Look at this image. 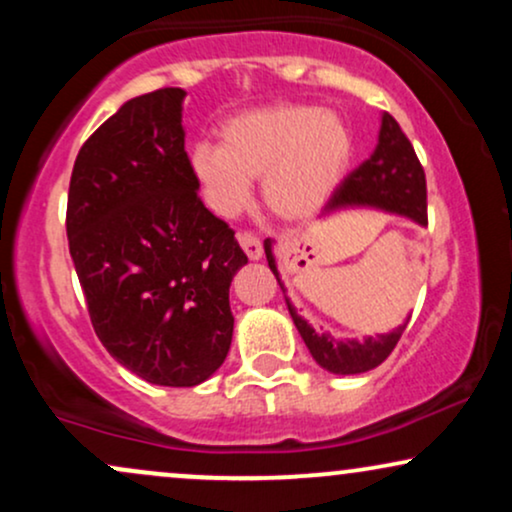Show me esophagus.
<instances>
[{
    "label": "esophagus",
    "instance_id": "1",
    "mask_svg": "<svg viewBox=\"0 0 512 512\" xmlns=\"http://www.w3.org/2000/svg\"><path fill=\"white\" fill-rule=\"evenodd\" d=\"M238 243H240V248L245 250V255L250 257V260H260L262 257V252H264V248H262V240L255 236V233H240L238 236Z\"/></svg>",
    "mask_w": 512,
    "mask_h": 512
}]
</instances>
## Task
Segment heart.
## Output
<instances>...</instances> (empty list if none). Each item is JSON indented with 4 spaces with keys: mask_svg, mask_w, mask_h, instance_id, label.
<instances>
[{
    "mask_svg": "<svg viewBox=\"0 0 512 512\" xmlns=\"http://www.w3.org/2000/svg\"><path fill=\"white\" fill-rule=\"evenodd\" d=\"M354 156V134L339 115L310 103H269L228 117L221 144L197 142L187 156L207 207L236 216L262 178V202L274 216L303 221L320 211Z\"/></svg>",
    "mask_w": 512,
    "mask_h": 512,
    "instance_id": "obj_1",
    "label": "heart"
}]
</instances>
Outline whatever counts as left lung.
I'll use <instances>...</instances> for the list:
<instances>
[{
    "mask_svg": "<svg viewBox=\"0 0 512 512\" xmlns=\"http://www.w3.org/2000/svg\"><path fill=\"white\" fill-rule=\"evenodd\" d=\"M354 204H363V207L368 204V207L392 211V214L407 216V219L421 223V226L428 223L424 166L416 158V151L407 139V134L402 132V127L397 125V120L390 113L383 115L378 146L373 149V154L356 170H351L342 185L332 192L330 202L325 204V214L342 207H354ZM264 252H267L269 269H272L281 286L272 255V240L269 238L264 240ZM289 310L293 325L298 327V332H301L303 342L315 361L325 370L337 375L366 373V370L380 366L392 354L399 337H402L404 327H407L402 325L390 334L368 337L366 342H356V339L339 342L332 334H317L303 317L296 315L291 303Z\"/></svg>",
    "mask_w": 512,
    "mask_h": 512,
    "instance_id": "obj_1",
    "label": "left lung"
}]
</instances>
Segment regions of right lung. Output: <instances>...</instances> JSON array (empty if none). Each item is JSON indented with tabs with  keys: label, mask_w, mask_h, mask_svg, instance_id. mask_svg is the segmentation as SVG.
I'll return each mask as SVG.
<instances>
[{
	"label": "right lung",
	"mask_w": 512,
	"mask_h": 512,
	"mask_svg": "<svg viewBox=\"0 0 512 512\" xmlns=\"http://www.w3.org/2000/svg\"><path fill=\"white\" fill-rule=\"evenodd\" d=\"M182 88L122 105L81 146L67 238L86 308L108 354L146 383L192 387L226 361L228 289L248 255L197 195Z\"/></svg>",
	"instance_id": "obj_1"
}]
</instances>
